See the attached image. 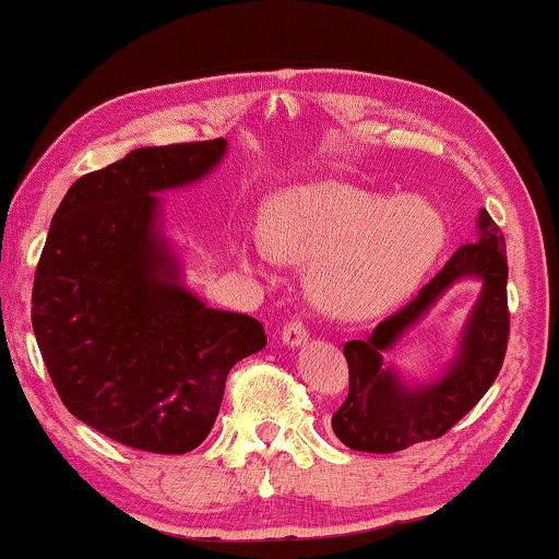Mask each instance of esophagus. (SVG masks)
I'll list each match as a JSON object with an SVG mask.
<instances>
[{"mask_svg":"<svg viewBox=\"0 0 559 559\" xmlns=\"http://www.w3.org/2000/svg\"><path fill=\"white\" fill-rule=\"evenodd\" d=\"M308 328L302 320H290V323L283 328V343H286L288 347H298L302 343H308Z\"/></svg>","mask_w":559,"mask_h":559,"instance_id":"34e87169","label":"esophagus"}]
</instances>
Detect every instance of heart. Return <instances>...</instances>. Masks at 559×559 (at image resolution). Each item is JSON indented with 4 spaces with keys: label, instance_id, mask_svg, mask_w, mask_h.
<instances>
[{
    "label": "heart",
    "instance_id": "b5f03b06",
    "mask_svg": "<svg viewBox=\"0 0 559 559\" xmlns=\"http://www.w3.org/2000/svg\"><path fill=\"white\" fill-rule=\"evenodd\" d=\"M443 236L429 202L337 182L288 189L263 222L273 257L316 263V296L337 316H372L402 300L429 271Z\"/></svg>",
    "mask_w": 559,
    "mask_h": 559
}]
</instances>
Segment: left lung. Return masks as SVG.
I'll use <instances>...</instances> for the list:
<instances>
[{
  "label": "left lung",
  "instance_id": "obj_1",
  "mask_svg": "<svg viewBox=\"0 0 559 559\" xmlns=\"http://www.w3.org/2000/svg\"><path fill=\"white\" fill-rule=\"evenodd\" d=\"M461 277H478L485 288L464 329L460 355L437 383L414 388L402 383L381 355ZM508 335L506 239L490 214L480 210L476 241L463 243L416 298L384 318L370 337L345 343L349 392L333 414L335 437L367 453H394L443 437L496 382Z\"/></svg>",
  "mask_w": 559,
  "mask_h": 559
}]
</instances>
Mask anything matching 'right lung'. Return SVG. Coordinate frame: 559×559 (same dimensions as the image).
I'll return each mask as SVG.
<instances>
[{
  "instance_id": "add662e5",
  "label": "right lung",
  "mask_w": 559,
  "mask_h": 559,
  "mask_svg": "<svg viewBox=\"0 0 559 559\" xmlns=\"http://www.w3.org/2000/svg\"><path fill=\"white\" fill-rule=\"evenodd\" d=\"M226 140L132 150L75 179L36 266L32 325L75 419L122 447L187 453L219 414L226 374L266 347L257 318L206 308L179 283L157 192L219 165Z\"/></svg>"
}]
</instances>
